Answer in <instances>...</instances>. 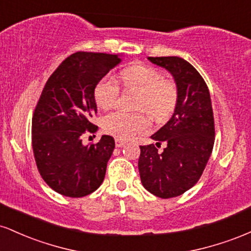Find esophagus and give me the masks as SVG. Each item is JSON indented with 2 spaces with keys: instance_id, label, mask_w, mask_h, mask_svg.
Listing matches in <instances>:
<instances>
[{
  "instance_id": "obj_1",
  "label": "esophagus",
  "mask_w": 251,
  "mask_h": 251,
  "mask_svg": "<svg viewBox=\"0 0 251 251\" xmlns=\"http://www.w3.org/2000/svg\"><path fill=\"white\" fill-rule=\"evenodd\" d=\"M125 144H126L125 140L118 139V138L116 139V146H117V148H123V146L125 145Z\"/></svg>"
}]
</instances>
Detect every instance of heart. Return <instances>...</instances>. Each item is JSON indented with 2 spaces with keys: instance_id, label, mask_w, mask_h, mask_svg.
<instances>
[{
  "instance_id": "b5f03b06",
  "label": "heart",
  "mask_w": 251,
  "mask_h": 251,
  "mask_svg": "<svg viewBox=\"0 0 251 251\" xmlns=\"http://www.w3.org/2000/svg\"><path fill=\"white\" fill-rule=\"evenodd\" d=\"M124 88L135 92L134 108L146 112L155 122H165L174 113L178 101V88L174 81L145 65H133L119 74ZM119 97V87L111 76H103L94 88V99L100 108H111ZM106 133L118 139H129L149 128L145 114L113 111L102 119Z\"/></svg>"
}]
</instances>
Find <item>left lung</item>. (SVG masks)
I'll return each instance as SVG.
<instances>
[{"label": "left lung", "mask_w": 251, "mask_h": 251, "mask_svg": "<svg viewBox=\"0 0 251 251\" xmlns=\"http://www.w3.org/2000/svg\"><path fill=\"white\" fill-rule=\"evenodd\" d=\"M149 60L172 74L178 101L171 119L151 135L155 145L140 146L138 169L149 192L172 198L191 189L208 164L215 142L214 112L208 86L191 63L178 56ZM162 142L167 148L159 152Z\"/></svg>", "instance_id": "8db88e82"}]
</instances>
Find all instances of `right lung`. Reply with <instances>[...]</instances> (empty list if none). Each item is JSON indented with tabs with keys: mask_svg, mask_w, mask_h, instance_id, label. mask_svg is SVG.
I'll use <instances>...</instances> for the list:
<instances>
[{
	"mask_svg": "<svg viewBox=\"0 0 251 251\" xmlns=\"http://www.w3.org/2000/svg\"><path fill=\"white\" fill-rule=\"evenodd\" d=\"M117 54L77 51L60 63L46 82L31 120V144L37 170L57 194L83 197L103 181L116 144L102 135L85 146L82 135L94 133V88L122 62Z\"/></svg>",
	"mask_w": 251,
	"mask_h": 251,
	"instance_id": "1",
	"label": "right lung"
}]
</instances>
